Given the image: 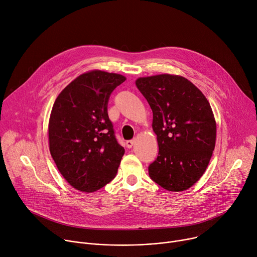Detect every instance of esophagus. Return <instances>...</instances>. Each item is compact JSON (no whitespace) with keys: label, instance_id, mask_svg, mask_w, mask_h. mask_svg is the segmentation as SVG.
Listing matches in <instances>:
<instances>
[{"label":"esophagus","instance_id":"obj_1","mask_svg":"<svg viewBox=\"0 0 257 257\" xmlns=\"http://www.w3.org/2000/svg\"><path fill=\"white\" fill-rule=\"evenodd\" d=\"M134 143H135V140H128V141H126V146L128 149H131L134 145Z\"/></svg>","mask_w":257,"mask_h":257}]
</instances>
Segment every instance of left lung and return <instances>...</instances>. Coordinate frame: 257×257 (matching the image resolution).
Listing matches in <instances>:
<instances>
[{
  "label": "left lung",
  "instance_id": "8db88e82",
  "mask_svg": "<svg viewBox=\"0 0 257 257\" xmlns=\"http://www.w3.org/2000/svg\"><path fill=\"white\" fill-rule=\"evenodd\" d=\"M135 83L151 105L159 144L150 177L168 191L187 190L204 174L214 150L216 123L211 106L183 76L139 77Z\"/></svg>",
  "mask_w": 257,
  "mask_h": 257
}]
</instances>
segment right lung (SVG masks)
I'll use <instances>...</instances> for the list:
<instances>
[{
  "mask_svg": "<svg viewBox=\"0 0 257 257\" xmlns=\"http://www.w3.org/2000/svg\"><path fill=\"white\" fill-rule=\"evenodd\" d=\"M126 77L91 70L58 95L49 121L51 156L64 179L79 191L94 192L117 174L125 150L107 116L113 90Z\"/></svg>",
  "mask_w": 257,
  "mask_h": 257,
  "instance_id": "right-lung-1",
  "label": "right lung"
}]
</instances>
